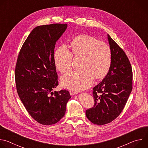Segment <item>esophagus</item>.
I'll list each match as a JSON object with an SVG mask.
<instances>
[{"label": "esophagus", "mask_w": 148, "mask_h": 148, "mask_svg": "<svg viewBox=\"0 0 148 148\" xmlns=\"http://www.w3.org/2000/svg\"><path fill=\"white\" fill-rule=\"evenodd\" d=\"M70 93L71 95H76L78 94V92L77 91H70Z\"/></svg>", "instance_id": "34e87169"}]
</instances>
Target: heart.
<instances>
[{"label":"heart","instance_id":"obj_1","mask_svg":"<svg viewBox=\"0 0 148 148\" xmlns=\"http://www.w3.org/2000/svg\"><path fill=\"white\" fill-rule=\"evenodd\" d=\"M71 51L68 47L62 45L54 53V60L57 69L66 73L71 69L72 60L75 57L82 56L81 70L71 71L61 78L63 87L80 91L89 87L94 78L103 77L108 72L112 60V52L110 46L100 42L95 38L79 36L71 42Z\"/></svg>","mask_w":148,"mask_h":148}]
</instances>
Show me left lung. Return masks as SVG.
<instances>
[{
    "mask_svg": "<svg viewBox=\"0 0 148 148\" xmlns=\"http://www.w3.org/2000/svg\"><path fill=\"white\" fill-rule=\"evenodd\" d=\"M112 52L110 70L103 80L93 88L94 106L86 110L93 123L104 125L117 118L124 108L132 90V70L123 50L108 34Z\"/></svg>",
    "mask_w": 148,
    "mask_h": 148,
    "instance_id": "8db88e82",
    "label": "left lung"
}]
</instances>
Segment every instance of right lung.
<instances>
[{
	"label": "right lung",
	"mask_w": 148,
	"mask_h": 148,
	"mask_svg": "<svg viewBox=\"0 0 148 148\" xmlns=\"http://www.w3.org/2000/svg\"><path fill=\"white\" fill-rule=\"evenodd\" d=\"M67 27V24L37 26L18 56L14 74L18 95L31 116L42 125L58 122L64 116L71 98L66 90L53 92L58 85L55 45Z\"/></svg>",
	"instance_id": "1"
}]
</instances>
